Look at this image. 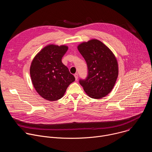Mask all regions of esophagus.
I'll list each match as a JSON object with an SVG mask.
<instances>
[{"label":"esophagus","instance_id":"esophagus-1","mask_svg":"<svg viewBox=\"0 0 152 152\" xmlns=\"http://www.w3.org/2000/svg\"><path fill=\"white\" fill-rule=\"evenodd\" d=\"M74 76H75V79L77 80V78H78V74L77 73H75Z\"/></svg>","mask_w":152,"mask_h":152}]
</instances>
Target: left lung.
Masks as SVG:
<instances>
[{
	"mask_svg": "<svg viewBox=\"0 0 152 152\" xmlns=\"http://www.w3.org/2000/svg\"><path fill=\"white\" fill-rule=\"evenodd\" d=\"M77 49L85 59L88 76L79 83L93 99H101L113 90L118 75V62L112 51L98 39L83 42Z\"/></svg>",
	"mask_w": 152,
	"mask_h": 152,
	"instance_id": "1",
	"label": "left lung"
}]
</instances>
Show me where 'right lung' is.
Returning a JSON list of instances; mask_svg holds the SVG:
<instances>
[{
    "label": "right lung",
    "instance_id": "right-lung-1",
    "mask_svg": "<svg viewBox=\"0 0 152 152\" xmlns=\"http://www.w3.org/2000/svg\"><path fill=\"white\" fill-rule=\"evenodd\" d=\"M67 50V46L50 45L32 60L30 67L32 82L37 92L45 99H60L69 85L75 80V76L62 62Z\"/></svg>",
    "mask_w": 152,
    "mask_h": 152
}]
</instances>
